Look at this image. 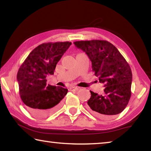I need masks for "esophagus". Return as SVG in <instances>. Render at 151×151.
I'll return each instance as SVG.
<instances>
[{
  "mask_svg": "<svg viewBox=\"0 0 151 151\" xmlns=\"http://www.w3.org/2000/svg\"><path fill=\"white\" fill-rule=\"evenodd\" d=\"M78 89V87H76V86H71V87L69 88V91H77Z\"/></svg>",
  "mask_w": 151,
  "mask_h": 151,
  "instance_id": "obj_1",
  "label": "esophagus"
}]
</instances>
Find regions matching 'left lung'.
<instances>
[{
	"label": "left lung",
	"mask_w": 151,
	"mask_h": 151,
	"mask_svg": "<svg viewBox=\"0 0 151 151\" xmlns=\"http://www.w3.org/2000/svg\"><path fill=\"white\" fill-rule=\"evenodd\" d=\"M74 44L88 55L94 75L105 86L103 95L90 91L88 109L104 118L121 113L131 96L132 76L129 63L118 49L106 40H81Z\"/></svg>",
	"instance_id": "left-lung-1"
}]
</instances>
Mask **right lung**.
<instances>
[{
    "label": "right lung",
    "mask_w": 151,
    "mask_h": 151,
    "mask_svg": "<svg viewBox=\"0 0 151 151\" xmlns=\"http://www.w3.org/2000/svg\"><path fill=\"white\" fill-rule=\"evenodd\" d=\"M70 42H47L30 52L17 73L19 94L27 111L33 116L46 117L59 108L68 89L47 85L57 64L71 45Z\"/></svg>",
    "instance_id": "obj_1"
}]
</instances>
